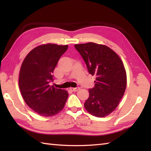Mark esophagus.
<instances>
[{
  "mask_svg": "<svg viewBox=\"0 0 151 151\" xmlns=\"http://www.w3.org/2000/svg\"><path fill=\"white\" fill-rule=\"evenodd\" d=\"M70 90L73 91H78L80 89V88L79 87H76V88H71L70 89Z\"/></svg>",
  "mask_w": 151,
  "mask_h": 151,
  "instance_id": "obj_1",
  "label": "esophagus"
}]
</instances>
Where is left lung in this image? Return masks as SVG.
Here are the masks:
<instances>
[{"instance_id":"1","label":"left lung","mask_w":151,"mask_h":151,"mask_svg":"<svg viewBox=\"0 0 151 151\" xmlns=\"http://www.w3.org/2000/svg\"><path fill=\"white\" fill-rule=\"evenodd\" d=\"M75 47L89 73L96 76L84 107L95 117L106 116L117 108L126 89L127 74L122 60L113 50L102 45L90 42L75 45Z\"/></svg>"}]
</instances>
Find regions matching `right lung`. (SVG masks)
<instances>
[{
    "mask_svg": "<svg viewBox=\"0 0 151 151\" xmlns=\"http://www.w3.org/2000/svg\"><path fill=\"white\" fill-rule=\"evenodd\" d=\"M68 45L47 44L40 45L28 54L20 69L19 86L27 104L37 114L50 117L62 110L68 97L65 89L49 83L60 57Z\"/></svg>",
    "mask_w": 151,
    "mask_h": 151,
    "instance_id": "1",
    "label": "right lung"
}]
</instances>
